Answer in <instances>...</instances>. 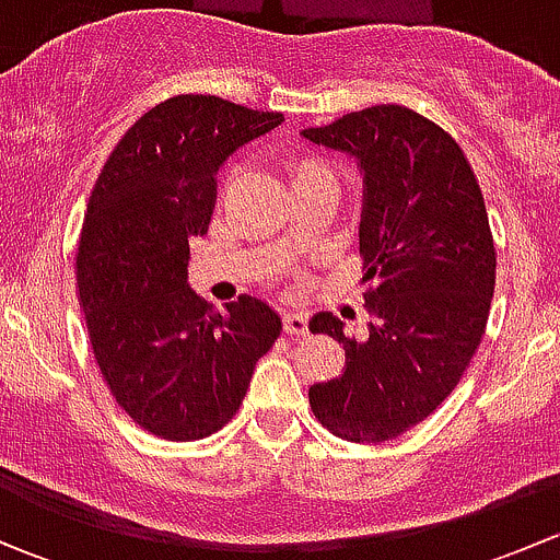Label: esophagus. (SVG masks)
<instances>
[{"instance_id":"esophagus-1","label":"esophagus","mask_w":560,"mask_h":560,"mask_svg":"<svg viewBox=\"0 0 560 560\" xmlns=\"http://www.w3.org/2000/svg\"><path fill=\"white\" fill-rule=\"evenodd\" d=\"M281 322H284L287 336H306L308 332V316L303 312H287Z\"/></svg>"}]
</instances>
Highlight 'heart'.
<instances>
[{"label":"heart","instance_id":"1","mask_svg":"<svg viewBox=\"0 0 560 560\" xmlns=\"http://www.w3.org/2000/svg\"><path fill=\"white\" fill-rule=\"evenodd\" d=\"M290 178H292V186L301 184V180L306 178H319V175H330V167L325 165L322 160H316V156H308V154H295L290 160ZM230 173L222 175V186L228 184Z\"/></svg>","mask_w":560,"mask_h":560}]
</instances>
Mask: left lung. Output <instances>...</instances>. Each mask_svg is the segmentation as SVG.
<instances>
[{
	"label": "left lung",
	"mask_w": 560,
	"mask_h": 560,
	"mask_svg": "<svg viewBox=\"0 0 560 560\" xmlns=\"http://www.w3.org/2000/svg\"><path fill=\"white\" fill-rule=\"evenodd\" d=\"M303 138L363 167L371 316L363 338L347 336L330 312L312 316L308 330L343 343L347 363L312 385L308 404L347 442H389L444 404L485 336L495 287L485 197L453 135L404 105L347 113Z\"/></svg>",
	"instance_id": "1"
}]
</instances>
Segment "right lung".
Segmentation results:
<instances>
[{
  "mask_svg": "<svg viewBox=\"0 0 560 560\" xmlns=\"http://www.w3.org/2000/svg\"><path fill=\"white\" fill-rule=\"evenodd\" d=\"M281 118L178 94L124 132L89 197L75 287L94 360L116 404L167 442L228 425L281 332L279 314L259 298L241 295L217 312L186 284L219 165Z\"/></svg>",
  "mask_w": 560,
  "mask_h": 560,
  "instance_id": "add662e5",
  "label": "right lung"
}]
</instances>
